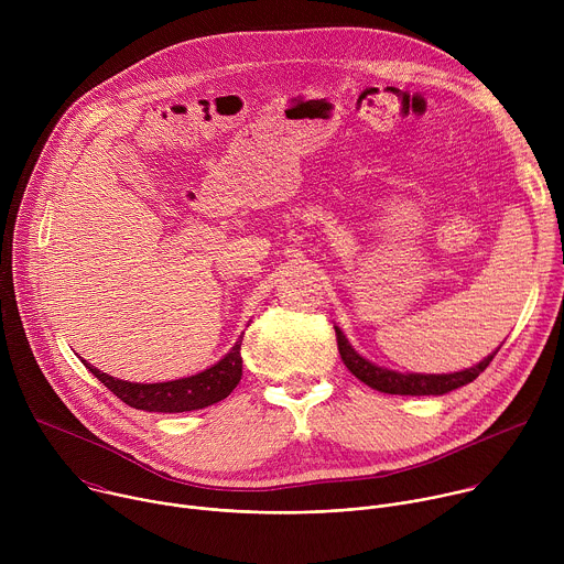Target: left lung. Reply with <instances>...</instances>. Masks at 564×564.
Instances as JSON below:
<instances>
[{
    "mask_svg": "<svg viewBox=\"0 0 564 564\" xmlns=\"http://www.w3.org/2000/svg\"><path fill=\"white\" fill-rule=\"evenodd\" d=\"M337 333V346H339V355L346 364V368L361 379L366 386L379 390V392H388V394H444L451 392L459 386L470 383L473 379L479 377V372H485L487 366L494 361V357L498 355V350L494 355H489L485 361H479L473 368H466L462 372H451V375H417V372H394L388 368H379L375 364H370L368 359H364L361 355L355 352V348L348 344V339L344 337V333L335 326Z\"/></svg>",
    "mask_w": 564,
    "mask_h": 564,
    "instance_id": "1",
    "label": "left lung"
}]
</instances>
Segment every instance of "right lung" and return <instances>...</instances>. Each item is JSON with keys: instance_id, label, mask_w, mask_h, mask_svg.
<instances>
[{"instance_id": "obj_1", "label": "right lung", "mask_w": 564, "mask_h": 564, "mask_svg": "<svg viewBox=\"0 0 564 564\" xmlns=\"http://www.w3.org/2000/svg\"><path fill=\"white\" fill-rule=\"evenodd\" d=\"M240 337L236 346L212 368L165 383H131L116 379L83 359V364L127 406L149 413H185L198 411L225 399L243 377V357H240Z\"/></svg>"}]
</instances>
